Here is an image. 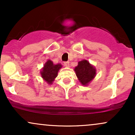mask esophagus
Segmentation results:
<instances>
[{"mask_svg": "<svg viewBox=\"0 0 135 135\" xmlns=\"http://www.w3.org/2000/svg\"><path fill=\"white\" fill-rule=\"evenodd\" d=\"M69 65H70V64H69V61H65V62H64V66H66V67H69Z\"/></svg>", "mask_w": 135, "mask_h": 135, "instance_id": "obj_1", "label": "esophagus"}]
</instances>
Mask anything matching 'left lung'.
Wrapping results in <instances>:
<instances>
[{"label": "left lung", "mask_w": 135, "mask_h": 135, "mask_svg": "<svg viewBox=\"0 0 135 135\" xmlns=\"http://www.w3.org/2000/svg\"><path fill=\"white\" fill-rule=\"evenodd\" d=\"M77 78L81 84L87 86L96 76L95 67L89 63L86 60L78 62V65L74 69Z\"/></svg>", "instance_id": "left-lung-1"}]
</instances>
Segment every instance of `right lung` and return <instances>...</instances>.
<instances>
[{"label": "right lung", "mask_w": 135, "mask_h": 135, "mask_svg": "<svg viewBox=\"0 0 135 135\" xmlns=\"http://www.w3.org/2000/svg\"><path fill=\"white\" fill-rule=\"evenodd\" d=\"M61 67L62 65L60 63L55 65L51 60H48L41 71V76L45 81L47 82V84H51L58 75L59 70Z\"/></svg>", "instance_id": "right-lung-1"}]
</instances>
